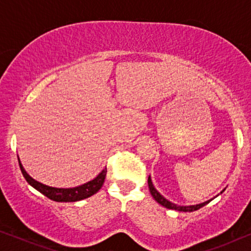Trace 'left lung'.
<instances>
[{
	"label": "left lung",
	"mask_w": 251,
	"mask_h": 251,
	"mask_svg": "<svg viewBox=\"0 0 251 251\" xmlns=\"http://www.w3.org/2000/svg\"><path fill=\"white\" fill-rule=\"evenodd\" d=\"M147 183H149V188H150V192L151 194H152V197L154 200H155L157 203H160L161 205H163V207H166L168 209H173V210H177V211H185V212H192V211H195L198 210V209H200L205 205L207 203H209L211 200L209 201H205L203 203H200V204H197V205H187V207H181V205H177L173 203V202L168 201L167 199H164L162 195H161L159 192L155 190V187L153 186L152 184V180H151V177H149V180H147Z\"/></svg>",
	"instance_id": "left-lung-1"
}]
</instances>
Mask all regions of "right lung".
I'll list each match as a JSON object with an SVG mask.
<instances>
[{"label":"right lung","instance_id":"add662e5","mask_svg":"<svg viewBox=\"0 0 251 251\" xmlns=\"http://www.w3.org/2000/svg\"><path fill=\"white\" fill-rule=\"evenodd\" d=\"M19 167L24 175V177H25V179L27 180V183L32 185L35 190L41 192L43 195H46L47 198H49L50 200L56 201V202H75V201H80V200H83V199L91 197V195L97 193V192L100 190L102 184H104L105 181L106 173H107V168H105V169L102 170L101 173L95 178V179L88 181L87 184L81 185V186L73 187V188H54V187L47 186V185H43L39 183V181L34 180L33 178L26 173L25 169H24L22 163H20V161H19Z\"/></svg>","mask_w":251,"mask_h":251}]
</instances>
